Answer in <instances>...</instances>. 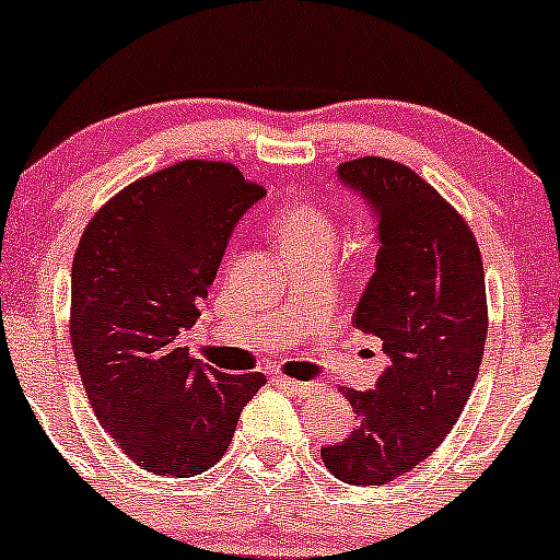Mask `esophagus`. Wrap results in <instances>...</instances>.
<instances>
[{"label": "esophagus", "instance_id": "34e87169", "mask_svg": "<svg viewBox=\"0 0 560 560\" xmlns=\"http://www.w3.org/2000/svg\"><path fill=\"white\" fill-rule=\"evenodd\" d=\"M275 382H278L282 389H288V393H293V395H306V393H312V389H315V384H312V382H296V378H285V376H278Z\"/></svg>", "mask_w": 560, "mask_h": 560}]
</instances>
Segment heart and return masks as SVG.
Masks as SVG:
<instances>
[{
	"label": "heart",
	"instance_id": "heart-1",
	"mask_svg": "<svg viewBox=\"0 0 560 560\" xmlns=\"http://www.w3.org/2000/svg\"><path fill=\"white\" fill-rule=\"evenodd\" d=\"M272 232L282 245V250L306 248V245L330 243L334 245L336 226L326 210L306 206V202H291L275 215Z\"/></svg>",
	"mask_w": 560,
	"mask_h": 560
}]
</instances>
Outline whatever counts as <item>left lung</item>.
I'll return each instance as SVG.
<instances>
[{
  "mask_svg": "<svg viewBox=\"0 0 560 560\" xmlns=\"http://www.w3.org/2000/svg\"><path fill=\"white\" fill-rule=\"evenodd\" d=\"M336 178L374 219L354 326L382 339L389 365L369 393L345 389L360 424L320 454L345 483L384 486L441 446L470 398L489 330L483 261L462 215L400 162L352 160Z\"/></svg>",
  "mask_w": 560,
  "mask_h": 560,
  "instance_id": "8db88e82",
  "label": "left lung"
}]
</instances>
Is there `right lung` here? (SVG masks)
<instances>
[{"mask_svg": "<svg viewBox=\"0 0 560 560\" xmlns=\"http://www.w3.org/2000/svg\"><path fill=\"white\" fill-rule=\"evenodd\" d=\"M264 189L230 162L186 160L130 184L90 221L71 264V347L101 427L143 470L206 472L261 374H224L178 347L232 230Z\"/></svg>", "mask_w": 560, "mask_h": 560, "instance_id": "add662e5", "label": "right lung"}]
</instances>
